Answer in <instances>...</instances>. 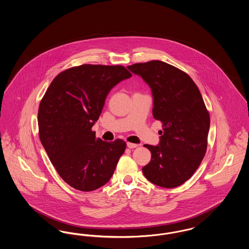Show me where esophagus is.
I'll list each match as a JSON object with an SVG mask.
<instances>
[{
	"instance_id": "34e87169",
	"label": "esophagus",
	"mask_w": 249,
	"mask_h": 249,
	"mask_svg": "<svg viewBox=\"0 0 249 249\" xmlns=\"http://www.w3.org/2000/svg\"><path fill=\"white\" fill-rule=\"evenodd\" d=\"M127 146L130 148V149H132V148H136L138 145L136 144V143H132V142H127Z\"/></svg>"
}]
</instances>
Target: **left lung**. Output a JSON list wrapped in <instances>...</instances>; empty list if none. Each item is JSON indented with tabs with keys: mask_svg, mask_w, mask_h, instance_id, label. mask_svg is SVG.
<instances>
[{
	"mask_svg": "<svg viewBox=\"0 0 249 249\" xmlns=\"http://www.w3.org/2000/svg\"><path fill=\"white\" fill-rule=\"evenodd\" d=\"M152 89L153 116L162 123L160 144H144L151 152L142 168L145 178L164 188H174L198 169L208 147L210 118L203 97L189 75L159 60L128 66Z\"/></svg>",
	"mask_w": 249,
	"mask_h": 249,
	"instance_id": "1",
	"label": "left lung"
}]
</instances>
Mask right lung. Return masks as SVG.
<instances>
[{
    "label": "right lung",
    "instance_id": "add662e5",
    "mask_svg": "<svg viewBox=\"0 0 249 249\" xmlns=\"http://www.w3.org/2000/svg\"><path fill=\"white\" fill-rule=\"evenodd\" d=\"M131 77L123 66L81 65L59 73L40 101L39 136L60 177L75 189L90 192L112 177L126 142L96 138L110 89Z\"/></svg>",
    "mask_w": 249,
    "mask_h": 249
}]
</instances>
